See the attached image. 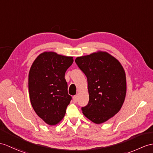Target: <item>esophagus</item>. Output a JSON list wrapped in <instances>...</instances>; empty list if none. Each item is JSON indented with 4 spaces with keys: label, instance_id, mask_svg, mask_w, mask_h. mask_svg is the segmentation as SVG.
I'll return each mask as SVG.
<instances>
[{
    "label": "esophagus",
    "instance_id": "obj_1",
    "mask_svg": "<svg viewBox=\"0 0 153 153\" xmlns=\"http://www.w3.org/2000/svg\"><path fill=\"white\" fill-rule=\"evenodd\" d=\"M73 102H76V100H77V95H74L73 97Z\"/></svg>",
    "mask_w": 153,
    "mask_h": 153
}]
</instances>
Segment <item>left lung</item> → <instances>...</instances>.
<instances>
[{"label":"left lung","instance_id":"left-lung-1","mask_svg":"<svg viewBox=\"0 0 153 153\" xmlns=\"http://www.w3.org/2000/svg\"><path fill=\"white\" fill-rule=\"evenodd\" d=\"M76 64L88 80L89 102L83 114L96 124L103 123L118 113L126 94L125 71L113 56L99 51L77 57Z\"/></svg>","mask_w":153,"mask_h":153}]
</instances>
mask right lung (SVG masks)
I'll return each mask as SVG.
<instances>
[{"mask_svg":"<svg viewBox=\"0 0 153 153\" xmlns=\"http://www.w3.org/2000/svg\"><path fill=\"white\" fill-rule=\"evenodd\" d=\"M73 56L55 52L41 53L30 69L28 91L35 112L48 125H56L65 114L71 97L68 94L65 73Z\"/></svg>","mask_w":153,"mask_h":153,"instance_id":"1","label":"right lung"}]
</instances>
